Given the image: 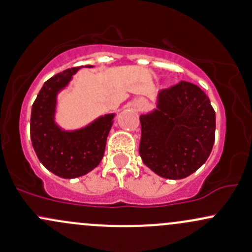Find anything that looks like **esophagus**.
<instances>
[{"instance_id": "34e87169", "label": "esophagus", "mask_w": 252, "mask_h": 252, "mask_svg": "<svg viewBox=\"0 0 252 252\" xmlns=\"http://www.w3.org/2000/svg\"><path fill=\"white\" fill-rule=\"evenodd\" d=\"M136 108L137 110H139V112H142V110H144V108L147 107V102L144 101V99H138V101L136 102Z\"/></svg>"}]
</instances>
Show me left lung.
Instances as JSON below:
<instances>
[{
  "label": "left lung",
  "instance_id": "8db88e82",
  "mask_svg": "<svg viewBox=\"0 0 252 252\" xmlns=\"http://www.w3.org/2000/svg\"><path fill=\"white\" fill-rule=\"evenodd\" d=\"M139 155L159 177L183 179L209 158L215 142V110L204 91L180 82L159 91L158 109L140 115Z\"/></svg>",
  "mask_w": 252,
  "mask_h": 252
}]
</instances>
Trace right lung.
I'll use <instances>...</instances> for the list:
<instances>
[{"label": "right lung", "instance_id": "add662e5", "mask_svg": "<svg viewBox=\"0 0 252 252\" xmlns=\"http://www.w3.org/2000/svg\"><path fill=\"white\" fill-rule=\"evenodd\" d=\"M79 68H68L48 79L32 104V147L43 166L64 179L82 177L98 166L114 119V114H107L77 131H63L56 125V96Z\"/></svg>", "mask_w": 252, "mask_h": 252}]
</instances>
